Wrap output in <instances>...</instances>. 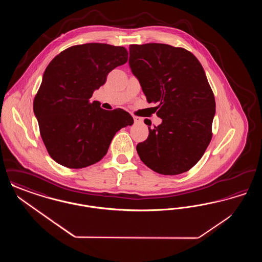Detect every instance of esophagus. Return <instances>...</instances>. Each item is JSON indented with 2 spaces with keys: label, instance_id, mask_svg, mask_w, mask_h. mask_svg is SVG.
Instances as JSON below:
<instances>
[{
  "label": "esophagus",
  "instance_id": "34e87169",
  "mask_svg": "<svg viewBox=\"0 0 262 262\" xmlns=\"http://www.w3.org/2000/svg\"><path fill=\"white\" fill-rule=\"evenodd\" d=\"M134 120H135V123H136V124H141V123L143 122L142 118L137 117V116H134Z\"/></svg>",
  "mask_w": 262,
  "mask_h": 262
}]
</instances>
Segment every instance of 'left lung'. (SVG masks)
I'll return each mask as SVG.
<instances>
[{
  "label": "left lung",
  "instance_id": "1",
  "mask_svg": "<svg viewBox=\"0 0 262 262\" xmlns=\"http://www.w3.org/2000/svg\"><path fill=\"white\" fill-rule=\"evenodd\" d=\"M128 63L148 103H159L162 123L137 146L148 168L179 174L202 157L212 137L215 99L204 70L190 52L167 44L129 46Z\"/></svg>",
  "mask_w": 262,
  "mask_h": 262
}]
</instances>
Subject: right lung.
Returning <instances> with one entry per match:
<instances>
[{"mask_svg":"<svg viewBox=\"0 0 262 262\" xmlns=\"http://www.w3.org/2000/svg\"><path fill=\"white\" fill-rule=\"evenodd\" d=\"M126 61L124 47L88 43L62 51L48 64L33 111L56 162L71 169L95 164L106 155L116 133L134 124L124 110L107 111L89 100L108 74Z\"/></svg>","mask_w":262,"mask_h":262,"instance_id":"right-lung-1","label":"right lung"}]
</instances>
